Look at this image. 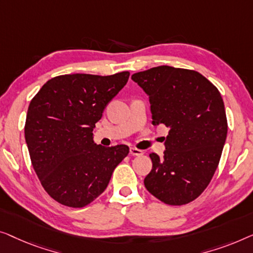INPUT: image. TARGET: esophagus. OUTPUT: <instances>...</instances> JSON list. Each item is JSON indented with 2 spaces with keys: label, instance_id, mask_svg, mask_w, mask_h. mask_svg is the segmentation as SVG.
<instances>
[{
  "label": "esophagus",
  "instance_id": "34e87169",
  "mask_svg": "<svg viewBox=\"0 0 253 253\" xmlns=\"http://www.w3.org/2000/svg\"><path fill=\"white\" fill-rule=\"evenodd\" d=\"M129 155L130 156H142V155H143V151L140 150V149H136V148L131 147L129 149Z\"/></svg>",
  "mask_w": 253,
  "mask_h": 253
}]
</instances>
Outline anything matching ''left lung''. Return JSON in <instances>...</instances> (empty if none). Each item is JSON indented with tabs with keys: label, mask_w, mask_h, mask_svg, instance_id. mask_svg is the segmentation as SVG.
Returning a JSON list of instances; mask_svg holds the SVG:
<instances>
[{
	"label": "left lung",
	"mask_w": 253,
	"mask_h": 253,
	"mask_svg": "<svg viewBox=\"0 0 253 253\" xmlns=\"http://www.w3.org/2000/svg\"><path fill=\"white\" fill-rule=\"evenodd\" d=\"M149 96L152 125L169 128L163 157L152 152L144 186L169 205L196 199L209 186L227 137L221 95L201 73L157 66L131 76Z\"/></svg>",
	"instance_id": "8db88e82"
}]
</instances>
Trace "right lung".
Here are the masks:
<instances>
[{
  "instance_id": "obj_1",
  "label": "right lung",
  "mask_w": 253,
  "mask_h": 253,
  "mask_svg": "<svg viewBox=\"0 0 253 253\" xmlns=\"http://www.w3.org/2000/svg\"><path fill=\"white\" fill-rule=\"evenodd\" d=\"M129 72L65 74L47 81L30 103L25 140L42 187L60 204L84 208L106 189L126 157L125 144L94 143L92 130Z\"/></svg>"
}]
</instances>
